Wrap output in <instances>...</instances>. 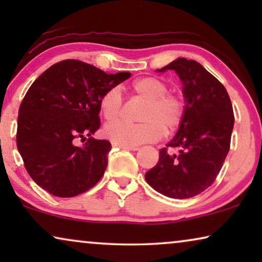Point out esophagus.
I'll return each mask as SVG.
<instances>
[{"label":"esophagus","instance_id":"1","mask_svg":"<svg viewBox=\"0 0 262 262\" xmlns=\"http://www.w3.org/2000/svg\"><path fill=\"white\" fill-rule=\"evenodd\" d=\"M112 146L113 148H121V149H126V150H131V151H137L139 149L138 146H127V145H121V144H117V143L112 142Z\"/></svg>","mask_w":262,"mask_h":262}]
</instances>
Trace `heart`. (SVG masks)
Here are the masks:
<instances>
[{
	"label": "heart",
	"instance_id": "obj_1",
	"mask_svg": "<svg viewBox=\"0 0 262 262\" xmlns=\"http://www.w3.org/2000/svg\"><path fill=\"white\" fill-rule=\"evenodd\" d=\"M131 93L145 100L142 111L141 124L116 123L123 112V96L119 87H112L100 98L99 107L107 125L103 128L106 138L117 144L135 146L154 142L162 135L171 134L180 126L186 114V100L179 93H171L166 81L159 77L146 76L134 81Z\"/></svg>",
	"mask_w": 262,
	"mask_h": 262
}]
</instances>
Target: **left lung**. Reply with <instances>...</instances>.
Segmentation results:
<instances>
[{"instance_id":"8db88e82","label":"left lung","mask_w":262,"mask_h":262,"mask_svg":"<svg viewBox=\"0 0 262 262\" xmlns=\"http://www.w3.org/2000/svg\"><path fill=\"white\" fill-rule=\"evenodd\" d=\"M175 70L184 85L186 114L178 134L160 150L156 166L145 180L157 192L187 199L216 180L230 149L234 111L227 89L202 64L178 58L159 71ZM168 147L179 150L169 156Z\"/></svg>"}]
</instances>
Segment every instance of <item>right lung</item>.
<instances>
[{"mask_svg":"<svg viewBox=\"0 0 262 262\" xmlns=\"http://www.w3.org/2000/svg\"><path fill=\"white\" fill-rule=\"evenodd\" d=\"M130 76L66 59L32 83L19 108L16 145L35 184L60 198L98 184L112 148L106 139L92 137L100 127V98ZM77 139L83 146L76 145Z\"/></svg>","mask_w":262,"mask_h":262,"instance_id":"1","label":"right lung"}]
</instances>
